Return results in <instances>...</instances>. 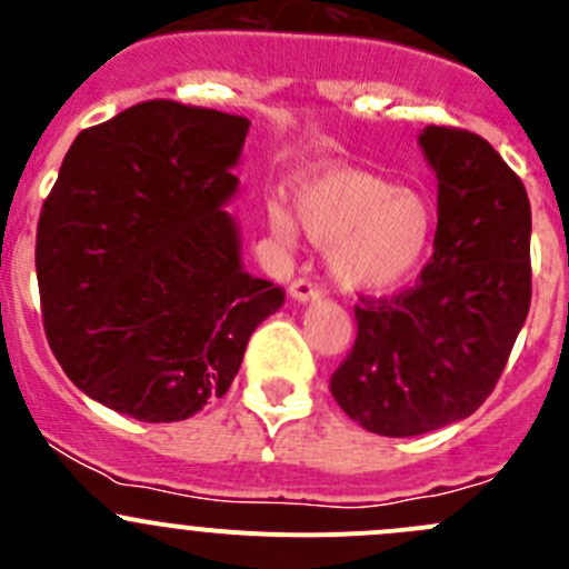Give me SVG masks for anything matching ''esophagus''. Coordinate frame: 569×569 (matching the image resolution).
Wrapping results in <instances>:
<instances>
[{"label": "esophagus", "mask_w": 569, "mask_h": 569, "mask_svg": "<svg viewBox=\"0 0 569 569\" xmlns=\"http://www.w3.org/2000/svg\"><path fill=\"white\" fill-rule=\"evenodd\" d=\"M289 295H291V300L308 302V300H319L321 289H319V286H313L308 278H297L295 283L289 286Z\"/></svg>", "instance_id": "1"}]
</instances>
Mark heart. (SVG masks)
I'll return each instance as SVG.
<instances>
[{"mask_svg":"<svg viewBox=\"0 0 569 569\" xmlns=\"http://www.w3.org/2000/svg\"><path fill=\"white\" fill-rule=\"evenodd\" d=\"M302 231L327 248L332 280L349 291H388L405 283L427 256L435 231L432 203L421 192L360 170H332L297 189ZM269 228L295 239V220L269 206Z\"/></svg>","mask_w":569,"mask_h":569,"instance_id":"heart-1","label":"heart"}]
</instances>
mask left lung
Segmentation results:
<instances>
[{"label": "left lung", "mask_w": 569, "mask_h": 569, "mask_svg": "<svg viewBox=\"0 0 569 569\" xmlns=\"http://www.w3.org/2000/svg\"><path fill=\"white\" fill-rule=\"evenodd\" d=\"M438 176L435 252L393 297H360L358 336L330 393L352 421L412 438L468 418L496 388L531 306L523 181L473 131L418 137Z\"/></svg>", "instance_id": "8db88e82"}]
</instances>
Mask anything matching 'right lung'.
Here are the masks:
<instances>
[{
    "mask_svg": "<svg viewBox=\"0 0 569 569\" xmlns=\"http://www.w3.org/2000/svg\"><path fill=\"white\" fill-rule=\"evenodd\" d=\"M242 114L153 99L79 131L38 220L43 330L68 380L114 412L183 421L231 388L283 289L252 278L222 209Z\"/></svg>",
    "mask_w": 569,
    "mask_h": 569,
    "instance_id": "1",
    "label": "right lung"
}]
</instances>
